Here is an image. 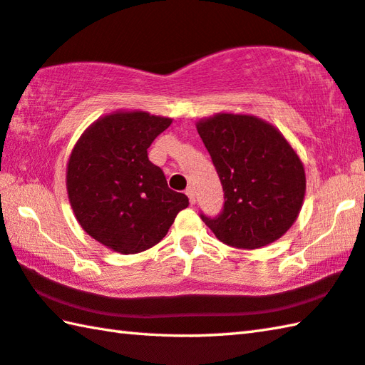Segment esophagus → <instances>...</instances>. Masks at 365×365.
<instances>
[{"mask_svg":"<svg viewBox=\"0 0 365 365\" xmlns=\"http://www.w3.org/2000/svg\"><path fill=\"white\" fill-rule=\"evenodd\" d=\"M185 193H187V196H188V200H190V202L191 204H195V197H196V191H195V188L193 187H188L187 188V191H185Z\"/></svg>","mask_w":365,"mask_h":365,"instance_id":"esophagus-1","label":"esophagus"}]
</instances>
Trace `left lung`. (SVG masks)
<instances>
[{
	"mask_svg": "<svg viewBox=\"0 0 365 365\" xmlns=\"http://www.w3.org/2000/svg\"><path fill=\"white\" fill-rule=\"evenodd\" d=\"M225 191L222 214L201 215L217 240L260 249L287 233L300 214L307 175L286 137L262 118L217 113L196 123Z\"/></svg>",
	"mask_w": 365,
	"mask_h": 365,
	"instance_id": "1",
	"label": "left lung"
}]
</instances>
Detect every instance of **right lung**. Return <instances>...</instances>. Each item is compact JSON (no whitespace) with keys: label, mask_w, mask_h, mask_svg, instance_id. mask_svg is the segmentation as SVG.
Wrapping results in <instances>:
<instances>
[{"label":"right lung","mask_w":365,"mask_h":365,"mask_svg":"<svg viewBox=\"0 0 365 365\" xmlns=\"http://www.w3.org/2000/svg\"><path fill=\"white\" fill-rule=\"evenodd\" d=\"M170 118L119 110L98 118L78 138L67 163L73 214L91 237L118 254L156 246L188 197L170 190L148 160L151 142Z\"/></svg>","instance_id":"1"}]
</instances>
